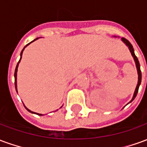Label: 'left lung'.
I'll return each instance as SVG.
<instances>
[{
    "instance_id": "obj_1",
    "label": "left lung",
    "mask_w": 147,
    "mask_h": 147,
    "mask_svg": "<svg viewBox=\"0 0 147 147\" xmlns=\"http://www.w3.org/2000/svg\"><path fill=\"white\" fill-rule=\"evenodd\" d=\"M121 41H122V42L128 47V49H129L130 52H131V56H132L133 59H134V61H135V63H136V68H137V72H138V83H137V86H136V90H135V92H134V94H133L132 98H131V100L127 103V104H129V103H131V102H132L134 99L136 98V95H137V94H138L139 87V86H140V84H141V80H142V73H141V70H140V64H139V61H138V58H137V57H136V54H135V53H134V49H133L132 45L130 43L129 41H127V39L123 38H121Z\"/></svg>"
}]
</instances>
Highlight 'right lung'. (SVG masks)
Masks as SVG:
<instances>
[{"instance_id": "1", "label": "right lung", "mask_w": 147, "mask_h": 147, "mask_svg": "<svg viewBox=\"0 0 147 147\" xmlns=\"http://www.w3.org/2000/svg\"><path fill=\"white\" fill-rule=\"evenodd\" d=\"M38 38H37L36 39H34V40H33L32 42H30V43H28V44H27V45H26V46H25V47H24V49H23V50H22V51H21V53H20V61H19V62H18L17 65H16V70H15V74H14V76H15V86H16V92H17V93H18V91H17V71H18V67H19V64H20V61H21V58H22L23 52H24V49L26 48L27 45H30L31 42H34V41H35V40H37V39H38ZM62 106H63V105H62ZM62 106H61V108H62ZM24 107L26 108V109H27V110L28 111V112H30V113H31L37 114V115H38V116H42V114H41V113H34V112H32V111H30V109H27V107L25 106V105H24ZM57 110H58V109H57Z\"/></svg>"}]
</instances>
